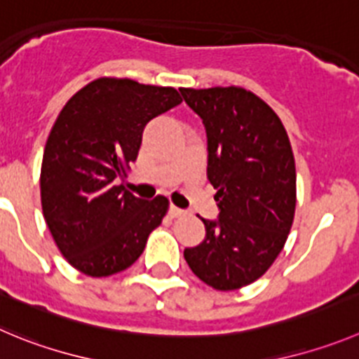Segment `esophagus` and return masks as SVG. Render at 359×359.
Returning <instances> with one entry per match:
<instances>
[{
    "mask_svg": "<svg viewBox=\"0 0 359 359\" xmlns=\"http://www.w3.org/2000/svg\"><path fill=\"white\" fill-rule=\"evenodd\" d=\"M184 210L182 209H179V207H175V205H170V216L172 217H180V216H184Z\"/></svg>",
    "mask_w": 359,
    "mask_h": 359,
    "instance_id": "obj_1",
    "label": "esophagus"
}]
</instances>
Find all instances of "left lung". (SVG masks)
I'll list each match as a JSON object with an SVG mask.
<instances>
[{"label":"left lung","mask_w":359,"mask_h":359,"mask_svg":"<svg viewBox=\"0 0 359 359\" xmlns=\"http://www.w3.org/2000/svg\"><path fill=\"white\" fill-rule=\"evenodd\" d=\"M207 133V177L219 217L184 250L191 271L216 290L259 280L285 246L296 212V163L287 130L260 97L239 86L180 88Z\"/></svg>","instance_id":"obj_1"}]
</instances>
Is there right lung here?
<instances>
[{
  "label": "right lung",
  "instance_id": "obj_1",
  "mask_svg": "<svg viewBox=\"0 0 359 359\" xmlns=\"http://www.w3.org/2000/svg\"><path fill=\"white\" fill-rule=\"evenodd\" d=\"M182 102L172 86L99 78L74 93L43 149L42 212L67 262L86 276L133 266L168 198H136L116 180L138 157L147 123Z\"/></svg>",
  "mask_w": 359,
  "mask_h": 359
}]
</instances>
